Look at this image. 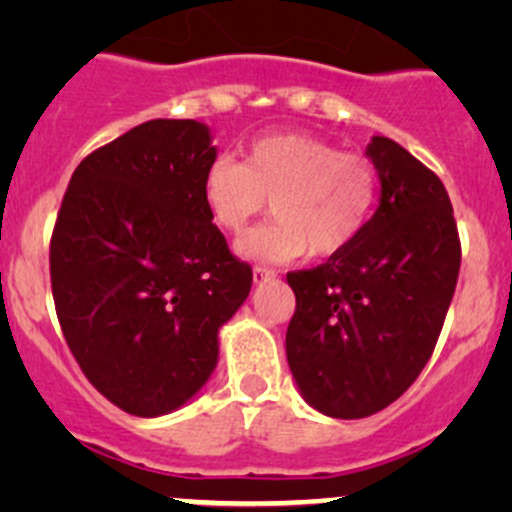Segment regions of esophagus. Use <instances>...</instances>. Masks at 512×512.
<instances>
[{"instance_id": "esophagus-1", "label": "esophagus", "mask_w": 512, "mask_h": 512, "mask_svg": "<svg viewBox=\"0 0 512 512\" xmlns=\"http://www.w3.org/2000/svg\"><path fill=\"white\" fill-rule=\"evenodd\" d=\"M275 277H277V272L267 270V267H255V270H252V282H255V285H262V282H267V280H275Z\"/></svg>"}]
</instances>
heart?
<instances>
[{
  "instance_id": "1",
  "label": "heart",
  "mask_w": 512,
  "mask_h": 512,
  "mask_svg": "<svg viewBox=\"0 0 512 512\" xmlns=\"http://www.w3.org/2000/svg\"><path fill=\"white\" fill-rule=\"evenodd\" d=\"M200 195L227 235H242L270 203L275 220L247 235L240 255L292 262L307 252L339 255L359 240L379 200V173L369 158L309 133H270L247 146L242 163H208Z\"/></svg>"
}]
</instances>
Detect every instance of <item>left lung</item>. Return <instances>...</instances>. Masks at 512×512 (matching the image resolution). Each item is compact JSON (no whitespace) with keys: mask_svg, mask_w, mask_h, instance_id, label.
<instances>
[{"mask_svg":"<svg viewBox=\"0 0 512 512\" xmlns=\"http://www.w3.org/2000/svg\"><path fill=\"white\" fill-rule=\"evenodd\" d=\"M366 158L379 208L359 240L324 265L289 272L297 309L287 361L299 394L332 418H364L416 381L441 334L461 270L451 200L433 170L391 138Z\"/></svg>","mask_w":512,"mask_h":512,"instance_id":"8db88e82","label":"left lung"}]
</instances>
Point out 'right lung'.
Masks as SVG:
<instances>
[{
	"instance_id": "add662e5",
	"label": "right lung",
	"mask_w": 512,
	"mask_h": 512,
	"mask_svg": "<svg viewBox=\"0 0 512 512\" xmlns=\"http://www.w3.org/2000/svg\"><path fill=\"white\" fill-rule=\"evenodd\" d=\"M218 156L200 121L156 118L86 156L51 235V292L86 379L126 414L188 404L252 287L205 210Z\"/></svg>"
}]
</instances>
